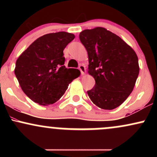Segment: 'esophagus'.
Here are the masks:
<instances>
[{
	"instance_id": "obj_1",
	"label": "esophagus",
	"mask_w": 157,
	"mask_h": 157,
	"mask_svg": "<svg viewBox=\"0 0 157 157\" xmlns=\"http://www.w3.org/2000/svg\"><path fill=\"white\" fill-rule=\"evenodd\" d=\"M79 69H80V71H81V74H82V75H84L85 74H86V68L84 66V65H82V64L80 65V66H79Z\"/></svg>"
}]
</instances>
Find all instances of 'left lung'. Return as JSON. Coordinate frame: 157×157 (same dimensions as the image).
<instances>
[{
	"instance_id": "1",
	"label": "left lung",
	"mask_w": 157,
	"mask_h": 157,
	"mask_svg": "<svg viewBox=\"0 0 157 157\" xmlns=\"http://www.w3.org/2000/svg\"><path fill=\"white\" fill-rule=\"evenodd\" d=\"M80 40L88 52L89 75L95 86L88 95L102 109L117 108L134 89L140 72L134 50L121 37L103 27L85 29Z\"/></svg>"
}]
</instances>
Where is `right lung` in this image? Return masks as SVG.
<instances>
[{
    "label": "right lung",
    "instance_id": "right-lung-1",
    "mask_svg": "<svg viewBox=\"0 0 157 157\" xmlns=\"http://www.w3.org/2000/svg\"><path fill=\"white\" fill-rule=\"evenodd\" d=\"M75 37L66 32L46 34L19 56L15 74L21 89L33 102L42 105L55 103L80 75L78 69L63 66V50Z\"/></svg>",
    "mask_w": 157,
    "mask_h": 157
}]
</instances>
